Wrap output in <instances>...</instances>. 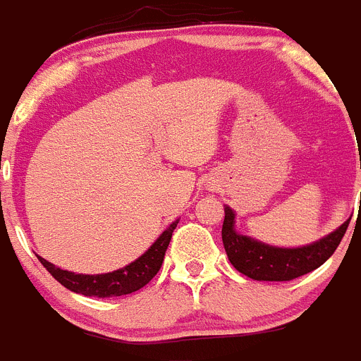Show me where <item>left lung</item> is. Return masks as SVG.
Listing matches in <instances>:
<instances>
[{
    "instance_id": "8db88e82",
    "label": "left lung",
    "mask_w": 361,
    "mask_h": 361,
    "mask_svg": "<svg viewBox=\"0 0 361 361\" xmlns=\"http://www.w3.org/2000/svg\"><path fill=\"white\" fill-rule=\"evenodd\" d=\"M224 213L222 242L229 262L242 275L264 282H286L320 267L336 251L350 220L347 219L342 226L317 242L298 247H279L238 233L235 228V212L229 206H224Z\"/></svg>"
}]
</instances>
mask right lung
I'll return each instance as SVG.
<instances>
[{"mask_svg": "<svg viewBox=\"0 0 361 361\" xmlns=\"http://www.w3.org/2000/svg\"><path fill=\"white\" fill-rule=\"evenodd\" d=\"M178 219L171 222L164 231L159 235V238L149 245L148 250L135 258L128 266L121 269L110 271V273H101V275H82V273H72V271L61 269L54 266L52 262L39 258V262L47 267L50 275L57 282L65 286L70 291L85 296H97V298H110V296H123L130 293L139 291L146 283L157 275L164 260V253L168 250V244L171 240V233L177 228Z\"/></svg>", "mask_w": 361, "mask_h": 361, "instance_id": "1", "label": "right lung"}]
</instances>
